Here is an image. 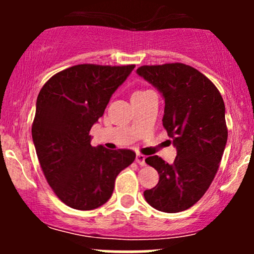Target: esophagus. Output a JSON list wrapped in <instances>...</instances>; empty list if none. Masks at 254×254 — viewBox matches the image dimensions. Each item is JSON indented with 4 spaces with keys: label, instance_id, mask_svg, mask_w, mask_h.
I'll return each instance as SVG.
<instances>
[{
    "label": "esophagus",
    "instance_id": "obj_1",
    "mask_svg": "<svg viewBox=\"0 0 254 254\" xmlns=\"http://www.w3.org/2000/svg\"><path fill=\"white\" fill-rule=\"evenodd\" d=\"M136 162L139 166H145V156L142 154H137L136 155Z\"/></svg>",
    "mask_w": 254,
    "mask_h": 254
}]
</instances>
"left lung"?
Returning a JSON list of instances; mask_svg holds the SVG:
<instances>
[{
	"instance_id": "1",
	"label": "left lung",
	"mask_w": 254,
	"mask_h": 254,
	"mask_svg": "<svg viewBox=\"0 0 254 254\" xmlns=\"http://www.w3.org/2000/svg\"><path fill=\"white\" fill-rule=\"evenodd\" d=\"M137 74L164 95L162 124L177 147L172 165L157 155L145 159L160 179L144 198L160 211H184L204 196L220 167L228 138L222 95L205 75L184 63L142 65Z\"/></svg>"
}]
</instances>
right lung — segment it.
Here are the masks:
<instances>
[{"label":"right lung","instance_id":"obj_1","mask_svg":"<svg viewBox=\"0 0 254 254\" xmlns=\"http://www.w3.org/2000/svg\"><path fill=\"white\" fill-rule=\"evenodd\" d=\"M135 64H77L49 78L37 99L32 138L46 182L65 205L92 210L110 199L130 149L90 144L89 131Z\"/></svg>","mask_w":254,"mask_h":254}]
</instances>
